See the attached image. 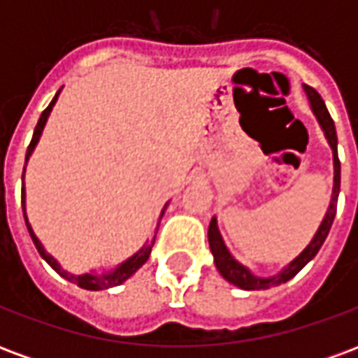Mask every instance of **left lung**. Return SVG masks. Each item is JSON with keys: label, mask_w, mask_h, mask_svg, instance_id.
<instances>
[{"label": "left lung", "mask_w": 358, "mask_h": 358, "mask_svg": "<svg viewBox=\"0 0 358 358\" xmlns=\"http://www.w3.org/2000/svg\"><path fill=\"white\" fill-rule=\"evenodd\" d=\"M303 90H305V94L308 95V101H310L313 113H315L316 118H318V122L322 126L326 138H328V143L331 145V151H334V192H331V203L330 207H328L326 217H324L322 224L318 228V232L315 234V238H313V241L305 248V251H303L295 261H292V263L287 264L278 276L272 278L255 276V274H251L243 264L238 263V261L228 253L224 241H222V236L218 232L217 218H213L209 224V245L210 251H213V257H215V264H217L218 272H220L230 284L238 285L241 289H268L272 285L284 284L287 280H292V278L295 276L310 259H315L316 253L320 251L324 240H326L328 234H330L331 222H334V218H336L339 184H341V164H339L338 157V136H336V126H334V120H331L330 113L326 109V105H324L322 97L318 95V92H316L315 88H310V86H303Z\"/></svg>", "instance_id": "left-lung-1"}]
</instances>
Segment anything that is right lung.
Masks as SVG:
<instances>
[{
	"instance_id": "obj_1",
	"label": "right lung",
	"mask_w": 358,
	"mask_h": 358,
	"mask_svg": "<svg viewBox=\"0 0 358 358\" xmlns=\"http://www.w3.org/2000/svg\"><path fill=\"white\" fill-rule=\"evenodd\" d=\"M57 95L53 97V101L48 105V109L43 110L42 117H40V120H38V124H36L34 136H32V141H30V145H28V149H27V159L30 157V153L34 151L36 143H38L40 136H42V130H43V126H45V120H48L51 109H53V105H55V101H57ZM22 178H24V171H22ZM164 209H166V205H164ZM164 209H163V213H161V218H163V215H164ZM22 213H24V189H22ZM24 220H27V213H24ZM27 228H28V232H30V238H32V241H34L36 249H38V253H40L43 259H45V263L50 264L51 268L57 270L59 274H61L63 278H66L69 282L80 285V287H84V289H92V292H99V289L115 287V285L126 282V280L132 276L136 270L140 268L141 264L148 261L149 255H151V249H153V243H155V236H153V240L149 241L148 245H143V248H141L140 251L136 253V255L130 257L128 261H124V263L120 264V266H117V268L113 270V272H109V274H82V276H74V274H69L66 270L61 268L57 261H55V259H53V257H51L50 253L45 251V249H43V245L40 243V240L36 238L34 232H32V228H30V224H28V220H27Z\"/></svg>"
}]
</instances>
